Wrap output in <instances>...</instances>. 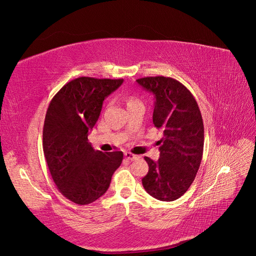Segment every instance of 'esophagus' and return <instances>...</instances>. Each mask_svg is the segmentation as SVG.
Masks as SVG:
<instances>
[{"label": "esophagus", "instance_id": "esophagus-1", "mask_svg": "<svg viewBox=\"0 0 256 256\" xmlns=\"http://www.w3.org/2000/svg\"><path fill=\"white\" fill-rule=\"evenodd\" d=\"M125 158L126 159H128V160H134V159H136V154H134L132 152H125Z\"/></svg>", "mask_w": 256, "mask_h": 256}]
</instances>
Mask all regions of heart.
I'll use <instances>...</instances> for the list:
<instances>
[{
  "label": "heart",
  "instance_id": "obj_1",
  "mask_svg": "<svg viewBox=\"0 0 256 256\" xmlns=\"http://www.w3.org/2000/svg\"><path fill=\"white\" fill-rule=\"evenodd\" d=\"M125 100H126V104H127L128 108L131 106H134V104H140V102H141L140 100H138L136 97L131 96V95L127 96Z\"/></svg>",
  "mask_w": 256,
  "mask_h": 256
}]
</instances>
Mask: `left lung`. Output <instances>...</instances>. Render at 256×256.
I'll return each instance as SVG.
<instances>
[{"mask_svg": "<svg viewBox=\"0 0 256 256\" xmlns=\"http://www.w3.org/2000/svg\"><path fill=\"white\" fill-rule=\"evenodd\" d=\"M136 82L156 98L152 122L162 129L160 158L144 157L150 166L143 177L144 189L152 198L177 200L189 189L202 161L204 125L202 114L191 92L170 76H145Z\"/></svg>", "mask_w": 256, "mask_h": 256, "instance_id": "1", "label": "left lung"}]
</instances>
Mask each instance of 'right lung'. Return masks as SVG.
<instances>
[{"instance_id": "add662e5", "label": "right lung", "mask_w": 256, "mask_h": 256, "mask_svg": "<svg viewBox=\"0 0 256 256\" xmlns=\"http://www.w3.org/2000/svg\"><path fill=\"white\" fill-rule=\"evenodd\" d=\"M122 79L80 76L66 83L49 104L42 130V148L52 180L66 198L88 205L104 196L122 152L94 150L88 136L106 97Z\"/></svg>"}]
</instances>
